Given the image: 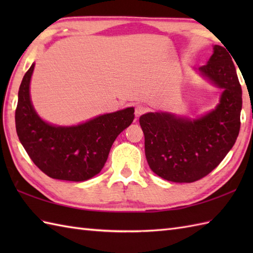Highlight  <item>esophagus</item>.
<instances>
[{
    "mask_svg": "<svg viewBox=\"0 0 253 253\" xmlns=\"http://www.w3.org/2000/svg\"><path fill=\"white\" fill-rule=\"evenodd\" d=\"M144 112H146V107H144L143 105L139 104V105L136 106V109H135V115H136V117L141 116Z\"/></svg>",
    "mask_w": 253,
    "mask_h": 253,
    "instance_id": "1",
    "label": "esophagus"
}]
</instances>
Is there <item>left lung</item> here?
<instances>
[{
  "instance_id": "obj_1",
  "label": "left lung",
  "mask_w": 253,
  "mask_h": 253,
  "mask_svg": "<svg viewBox=\"0 0 253 253\" xmlns=\"http://www.w3.org/2000/svg\"><path fill=\"white\" fill-rule=\"evenodd\" d=\"M228 50L213 46L208 64L198 68L223 92L215 109L190 120L168 112L139 118L150 169L174 182H193L216 168L230 151L240 129L243 91Z\"/></svg>"
}]
</instances>
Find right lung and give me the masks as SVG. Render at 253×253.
<instances>
[{"label":"right lung","instance_id":"obj_1","mask_svg":"<svg viewBox=\"0 0 253 253\" xmlns=\"http://www.w3.org/2000/svg\"><path fill=\"white\" fill-rule=\"evenodd\" d=\"M35 63L25 74L15 112L16 131L38 168L51 178L84 181L99 174L113 142L135 118L133 107L99 115L76 126H56L37 114L30 99Z\"/></svg>","mask_w":253,"mask_h":253}]
</instances>
